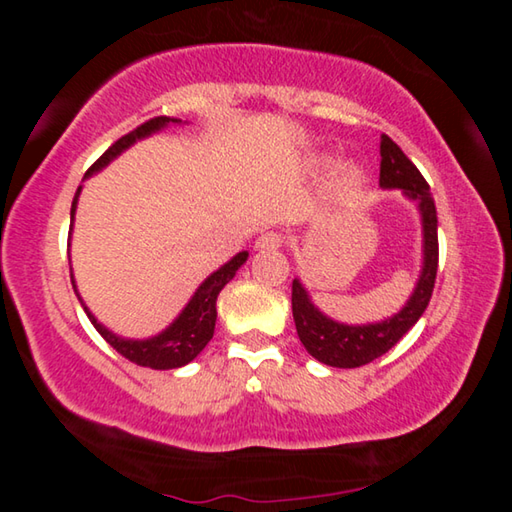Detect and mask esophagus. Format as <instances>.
I'll list each match as a JSON object with an SVG mask.
<instances>
[{
  "label": "esophagus",
  "instance_id": "obj_1",
  "mask_svg": "<svg viewBox=\"0 0 512 512\" xmlns=\"http://www.w3.org/2000/svg\"><path fill=\"white\" fill-rule=\"evenodd\" d=\"M284 244V237L280 232H264L262 237L255 241V248L257 250H275Z\"/></svg>",
  "mask_w": 512,
  "mask_h": 512
}]
</instances>
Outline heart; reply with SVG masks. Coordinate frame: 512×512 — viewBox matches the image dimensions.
Segmentation results:
<instances>
[{
  "label": "heart",
  "instance_id": "1",
  "mask_svg": "<svg viewBox=\"0 0 512 512\" xmlns=\"http://www.w3.org/2000/svg\"><path fill=\"white\" fill-rule=\"evenodd\" d=\"M361 183V171L354 164H343L334 173V187L339 192H354Z\"/></svg>",
  "mask_w": 512,
  "mask_h": 512
}]
</instances>
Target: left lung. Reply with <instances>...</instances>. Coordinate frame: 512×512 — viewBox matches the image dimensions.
<instances>
[{
	"mask_svg": "<svg viewBox=\"0 0 512 512\" xmlns=\"http://www.w3.org/2000/svg\"><path fill=\"white\" fill-rule=\"evenodd\" d=\"M381 164H379V185L384 189H402V192L418 201L422 214V273L415 284L411 298L397 311L395 316L370 325H343L327 318L311 305L305 287L300 280H293L291 287V309L293 320L302 345L311 357L332 368H359L379 359L393 345L418 323L427 309L433 284L438 273V216L436 205L429 192L427 180L422 178L418 167L406 158L404 151L391 137L381 135Z\"/></svg>",
	"mask_w": 512,
	"mask_h": 512,
	"instance_id": "obj_1",
	"label": "left lung"
}]
</instances>
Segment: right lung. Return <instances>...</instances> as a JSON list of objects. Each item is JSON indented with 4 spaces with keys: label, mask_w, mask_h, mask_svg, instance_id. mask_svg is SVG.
Instances as JSON below:
<instances>
[{
    "label": "right lung",
    "mask_w": 512,
    "mask_h": 512,
    "mask_svg": "<svg viewBox=\"0 0 512 512\" xmlns=\"http://www.w3.org/2000/svg\"><path fill=\"white\" fill-rule=\"evenodd\" d=\"M178 121L180 119H171V117H153L149 121H144L142 126L135 128V131H131L124 137H119V140L112 144L110 149L103 153L88 171H85V178L92 176L94 171L106 167L110 160H115L121 151H126L128 146L135 144L137 140L149 137L151 133H158L160 128H164L167 124H178ZM79 194H81V187L76 189V196L72 201V223H74V212H76V201H79ZM246 259H248V253L244 250V253H237L228 264H223L219 271H214L210 277H207L201 287L196 289L192 300L187 302L183 314L173 320V323L164 329V332L153 336V339H144V341L121 339V336L112 334L110 329L97 323V318L90 314V309L83 305V300L81 298L79 300L85 309V314H88V318H90V323L94 325V329H97L103 339H106V343H110L112 348L121 354V357H126L128 361L137 363V366L153 368V370L180 368L192 359H196L205 345L210 343L212 334H214V323H216V298H219L221 289L232 280V277H235L239 266L244 264ZM72 287L76 291L74 275H72ZM76 296H79V291H76Z\"/></svg>",
    "instance_id": "1"
}]
</instances>
